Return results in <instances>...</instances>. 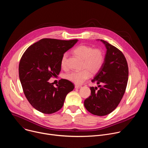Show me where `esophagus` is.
<instances>
[{
  "label": "esophagus",
  "mask_w": 148,
  "mask_h": 148,
  "mask_svg": "<svg viewBox=\"0 0 148 148\" xmlns=\"http://www.w3.org/2000/svg\"><path fill=\"white\" fill-rule=\"evenodd\" d=\"M80 87H81L80 86H78V85H75V88H76V89H79Z\"/></svg>",
  "instance_id": "esophagus-1"
}]
</instances>
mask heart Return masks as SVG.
I'll return each mask as SVG.
<instances>
[{"label": "heart", "instance_id": "obj_1", "mask_svg": "<svg viewBox=\"0 0 148 148\" xmlns=\"http://www.w3.org/2000/svg\"><path fill=\"white\" fill-rule=\"evenodd\" d=\"M73 53L78 57L82 60V67L79 71H73L64 75V77L76 84H81L90 76L92 73H98L102 68L104 62V55L99 49H94L87 45H79L73 50ZM67 54H64L61 60V66L63 69L66 68Z\"/></svg>", "mask_w": 148, "mask_h": 148}]
</instances>
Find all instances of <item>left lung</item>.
<instances>
[{
  "label": "left lung",
  "mask_w": 148,
  "mask_h": 148,
  "mask_svg": "<svg viewBox=\"0 0 148 148\" xmlns=\"http://www.w3.org/2000/svg\"><path fill=\"white\" fill-rule=\"evenodd\" d=\"M100 41L107 51L103 64L92 82L102 86H98V90L97 87H90L91 95L84 104L92 114L104 116L112 112L123 97L128 83V67L124 55L119 49L106 41Z\"/></svg>",
  "instance_id": "obj_1"
}]
</instances>
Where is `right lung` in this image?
<instances>
[{"mask_svg":"<svg viewBox=\"0 0 148 148\" xmlns=\"http://www.w3.org/2000/svg\"><path fill=\"white\" fill-rule=\"evenodd\" d=\"M78 41L43 38L29 47L21 58L20 81L26 98L37 111L46 114L58 111L73 90L74 84L69 80L60 79L57 87L49 80L59 74L62 56Z\"/></svg>","mask_w":148,"mask_h":148,"instance_id":"1","label":"right lung"}]
</instances>
